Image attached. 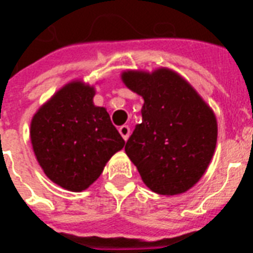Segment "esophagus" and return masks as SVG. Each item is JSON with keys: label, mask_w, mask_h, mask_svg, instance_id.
Segmentation results:
<instances>
[{"label": "esophagus", "mask_w": 253, "mask_h": 253, "mask_svg": "<svg viewBox=\"0 0 253 253\" xmlns=\"http://www.w3.org/2000/svg\"><path fill=\"white\" fill-rule=\"evenodd\" d=\"M118 130H119V134L122 135V138L125 139V140H127L128 136H130V127L127 126V125H123V126L119 127Z\"/></svg>", "instance_id": "obj_1"}]
</instances>
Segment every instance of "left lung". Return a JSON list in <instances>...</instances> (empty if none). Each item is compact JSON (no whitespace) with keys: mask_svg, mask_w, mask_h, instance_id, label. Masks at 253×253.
<instances>
[{"mask_svg":"<svg viewBox=\"0 0 253 253\" xmlns=\"http://www.w3.org/2000/svg\"><path fill=\"white\" fill-rule=\"evenodd\" d=\"M123 83L143 97L142 122L125 147L144 184L158 194L186 192L208 168L216 144L211 109L177 73L125 72Z\"/></svg>","mask_w":253,"mask_h":253,"instance_id":"1","label":"left lung"}]
</instances>
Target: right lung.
Here are the masks:
<instances>
[{"label": "right lung", "mask_w": 253, "mask_h": 253, "mask_svg": "<svg viewBox=\"0 0 253 253\" xmlns=\"http://www.w3.org/2000/svg\"><path fill=\"white\" fill-rule=\"evenodd\" d=\"M93 97V87L71 83L31 121V143L45 176L72 192L93 184L125 146L106 109L94 106Z\"/></svg>", "instance_id": "right-lung-1"}]
</instances>
